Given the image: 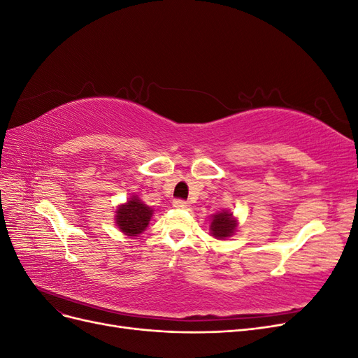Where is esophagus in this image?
Here are the masks:
<instances>
[{
	"mask_svg": "<svg viewBox=\"0 0 358 358\" xmlns=\"http://www.w3.org/2000/svg\"><path fill=\"white\" fill-rule=\"evenodd\" d=\"M173 208L187 209L188 208V203L185 200H173Z\"/></svg>",
	"mask_w": 358,
	"mask_h": 358,
	"instance_id": "obj_1",
	"label": "esophagus"
}]
</instances>
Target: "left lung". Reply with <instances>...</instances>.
<instances>
[{"mask_svg": "<svg viewBox=\"0 0 358 358\" xmlns=\"http://www.w3.org/2000/svg\"><path fill=\"white\" fill-rule=\"evenodd\" d=\"M239 229V220L230 210H221L212 215L209 230L210 234L218 241H225L231 237Z\"/></svg>", "mask_w": 358, "mask_h": 358, "instance_id": "obj_1", "label": "left lung"}]
</instances>
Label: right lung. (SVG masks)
Wrapping results in <instances>:
<instances>
[{
  "label": "right lung",
  "mask_w": 358,
  "mask_h": 358,
  "mask_svg": "<svg viewBox=\"0 0 358 358\" xmlns=\"http://www.w3.org/2000/svg\"><path fill=\"white\" fill-rule=\"evenodd\" d=\"M152 216L154 209L145 204L136 194H131V197L127 200V203L119 204L116 208L115 224L119 231L125 236L137 237L148 229Z\"/></svg>",
  "instance_id": "1"
}]
</instances>
